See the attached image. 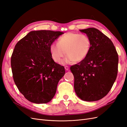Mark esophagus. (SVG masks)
Wrapping results in <instances>:
<instances>
[{"mask_svg": "<svg viewBox=\"0 0 127 127\" xmlns=\"http://www.w3.org/2000/svg\"><path fill=\"white\" fill-rule=\"evenodd\" d=\"M64 68H65V69H66V70H68L69 67L67 66H64Z\"/></svg>", "mask_w": 127, "mask_h": 127, "instance_id": "esophagus-1", "label": "esophagus"}]
</instances>
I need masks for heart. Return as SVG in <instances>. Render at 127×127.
<instances>
[{
  "mask_svg": "<svg viewBox=\"0 0 127 127\" xmlns=\"http://www.w3.org/2000/svg\"><path fill=\"white\" fill-rule=\"evenodd\" d=\"M90 48L91 40L86 34L67 33L59 38L57 44H51L50 52L52 60L57 63H60L66 55L64 63L68 64L85 59Z\"/></svg>",
  "mask_w": 127,
  "mask_h": 127,
  "instance_id": "b5f03b06",
  "label": "heart"
}]
</instances>
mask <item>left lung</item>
I'll return each mask as SVG.
<instances>
[{"label":"left lung","mask_w":127,"mask_h":127,"mask_svg":"<svg viewBox=\"0 0 127 127\" xmlns=\"http://www.w3.org/2000/svg\"><path fill=\"white\" fill-rule=\"evenodd\" d=\"M80 31L90 37L91 48L85 59L70 68L74 89L82 100L98 101L108 94L117 78L118 55L112 41L98 30Z\"/></svg>","instance_id":"left-lung-1"}]
</instances>
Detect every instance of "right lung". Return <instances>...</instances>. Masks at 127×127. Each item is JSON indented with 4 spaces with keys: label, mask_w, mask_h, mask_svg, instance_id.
<instances>
[{
    "label": "right lung",
    "mask_w": 127,
    "mask_h": 127,
    "mask_svg": "<svg viewBox=\"0 0 127 127\" xmlns=\"http://www.w3.org/2000/svg\"><path fill=\"white\" fill-rule=\"evenodd\" d=\"M64 33L34 31L15 45L10 62L14 81L28 101L47 103L54 97L58 83L65 70L64 66L52 60L50 47Z\"/></svg>",
    "instance_id": "add662e5"
}]
</instances>
